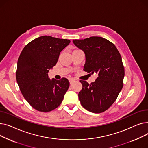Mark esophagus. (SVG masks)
<instances>
[{
  "label": "esophagus",
  "instance_id": "esophagus-1",
  "mask_svg": "<svg viewBox=\"0 0 148 148\" xmlns=\"http://www.w3.org/2000/svg\"><path fill=\"white\" fill-rule=\"evenodd\" d=\"M74 81H75V80H74V79H73V78L69 79V83H70V84H72Z\"/></svg>",
  "mask_w": 148,
  "mask_h": 148
}]
</instances>
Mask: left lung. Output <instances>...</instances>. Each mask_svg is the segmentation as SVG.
<instances>
[{"label":"left lung","mask_w":148,"mask_h":148,"mask_svg":"<svg viewBox=\"0 0 148 148\" xmlns=\"http://www.w3.org/2000/svg\"><path fill=\"white\" fill-rule=\"evenodd\" d=\"M73 42L84 53V71L98 76L90 84L80 81L83 86L78 95L80 103L90 112L102 113L114 103L123 87L125 71L121 54L113 43L102 37Z\"/></svg>","instance_id":"obj_1"}]
</instances>
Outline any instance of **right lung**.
Instances as JSON below:
<instances>
[{"label": "right lung", "instance_id": "1", "mask_svg": "<svg viewBox=\"0 0 148 148\" xmlns=\"http://www.w3.org/2000/svg\"><path fill=\"white\" fill-rule=\"evenodd\" d=\"M70 40L50 36L38 37L23 49L17 62L16 79L25 99L35 109L49 112L61 104L69 83L67 79L49 78L60 52Z\"/></svg>", "mask_w": 148, "mask_h": 148}]
</instances>
